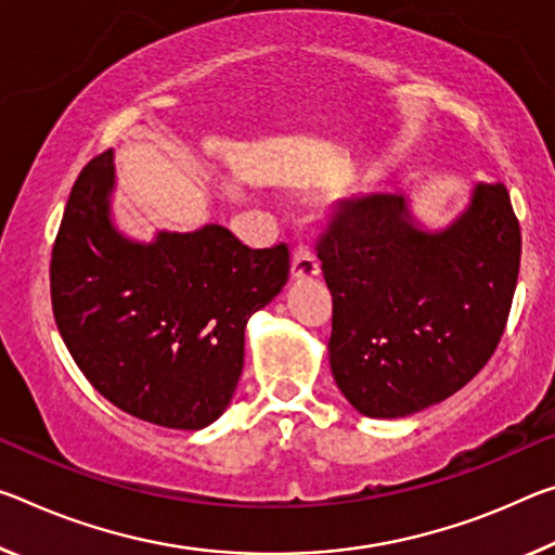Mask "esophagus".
<instances>
[{
	"mask_svg": "<svg viewBox=\"0 0 555 555\" xmlns=\"http://www.w3.org/2000/svg\"><path fill=\"white\" fill-rule=\"evenodd\" d=\"M319 261L311 254L309 246L298 244L294 257H292V279L294 281H311L319 276Z\"/></svg>",
	"mask_w": 555,
	"mask_h": 555,
	"instance_id": "1",
	"label": "esophagus"
}]
</instances>
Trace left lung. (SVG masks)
<instances>
[{"mask_svg":"<svg viewBox=\"0 0 555 555\" xmlns=\"http://www.w3.org/2000/svg\"><path fill=\"white\" fill-rule=\"evenodd\" d=\"M333 296L328 363L365 417L415 415L462 390L499 346L521 261L501 182H477L450 224L395 195L346 202L319 244Z\"/></svg>","mask_w":555,"mask_h":555,"instance_id":"obj_1","label":"left lung"}]
</instances>
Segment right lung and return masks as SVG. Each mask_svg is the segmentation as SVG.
Listing matches in <instances>:
<instances>
[{
    "instance_id": "add662e5",
    "label": "right lung",
    "mask_w": 555,
    "mask_h": 555,
    "mask_svg": "<svg viewBox=\"0 0 555 555\" xmlns=\"http://www.w3.org/2000/svg\"><path fill=\"white\" fill-rule=\"evenodd\" d=\"M113 151L74 184L51 251V304L88 383L138 420L202 429L230 408L246 323L288 281V249L222 224L128 236L113 217Z\"/></svg>"
}]
</instances>
